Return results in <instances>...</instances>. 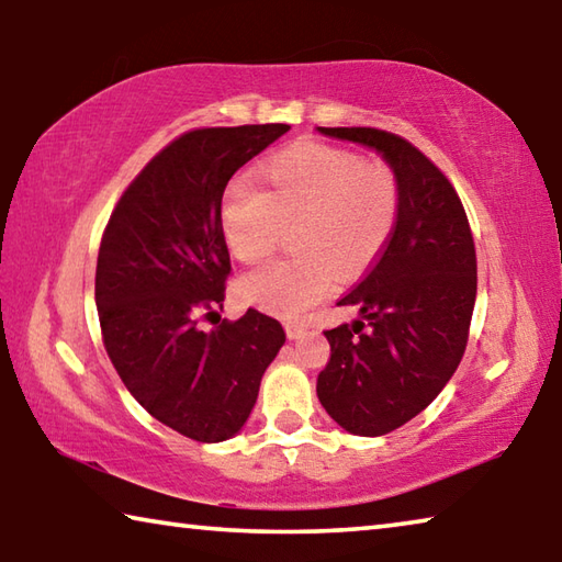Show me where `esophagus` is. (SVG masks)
Here are the masks:
<instances>
[{
  "label": "esophagus",
  "instance_id": "34e87169",
  "mask_svg": "<svg viewBox=\"0 0 562 562\" xmlns=\"http://www.w3.org/2000/svg\"><path fill=\"white\" fill-rule=\"evenodd\" d=\"M284 331H288L290 339H302L307 335V327H304L302 322H288V325H284Z\"/></svg>",
  "mask_w": 562,
  "mask_h": 562
}]
</instances>
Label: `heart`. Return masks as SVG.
<instances>
[{"label":"heart","mask_w":562,"mask_h":562,"mask_svg":"<svg viewBox=\"0 0 562 562\" xmlns=\"http://www.w3.org/2000/svg\"><path fill=\"white\" fill-rule=\"evenodd\" d=\"M262 180L265 190H227L223 235L237 260L260 265L294 227L297 258L245 274L237 290L255 307L297 317L327 297L337 270L355 274L384 250L398 215V180L386 164L315 140L270 158Z\"/></svg>","instance_id":"1"}]
</instances>
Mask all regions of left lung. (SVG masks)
<instances>
[{
	"label": "left lung",
	"instance_id": "left-lung-1",
	"mask_svg": "<svg viewBox=\"0 0 562 562\" xmlns=\"http://www.w3.org/2000/svg\"><path fill=\"white\" fill-rule=\"evenodd\" d=\"M376 150L398 180V215L374 268L339 307L351 325L327 329L317 396L341 429L384 436L422 414L449 384L469 341L475 247L463 205L422 150L379 128H317Z\"/></svg>",
	"mask_w": 562,
	"mask_h": 562
}]
</instances>
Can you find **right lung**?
Segmentation results:
<instances>
[{
    "label": "right lung",
    "instance_id": "right-lung-1",
    "mask_svg": "<svg viewBox=\"0 0 562 562\" xmlns=\"http://www.w3.org/2000/svg\"><path fill=\"white\" fill-rule=\"evenodd\" d=\"M288 131L183 133L126 188L99 247L97 307L111 364L150 416L193 441L243 429L284 345L280 322L258 310L211 331L198 329V315H217L225 300L227 180Z\"/></svg>",
    "mask_w": 562,
    "mask_h": 562
}]
</instances>
